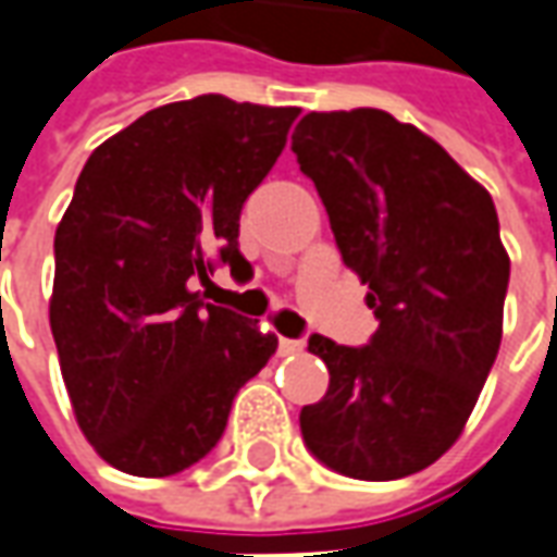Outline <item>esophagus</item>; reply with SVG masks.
Wrapping results in <instances>:
<instances>
[{
    "instance_id": "esophagus-1",
    "label": "esophagus",
    "mask_w": 557,
    "mask_h": 557,
    "mask_svg": "<svg viewBox=\"0 0 557 557\" xmlns=\"http://www.w3.org/2000/svg\"><path fill=\"white\" fill-rule=\"evenodd\" d=\"M301 350H305V342H298V338H280V354L283 357H295Z\"/></svg>"
}]
</instances>
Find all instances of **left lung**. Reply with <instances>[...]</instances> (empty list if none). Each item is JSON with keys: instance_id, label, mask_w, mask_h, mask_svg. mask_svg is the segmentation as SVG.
<instances>
[{"instance_id": "left-lung-1", "label": "left lung", "mask_w": 557, "mask_h": 557, "mask_svg": "<svg viewBox=\"0 0 557 557\" xmlns=\"http://www.w3.org/2000/svg\"><path fill=\"white\" fill-rule=\"evenodd\" d=\"M293 151L377 317L366 347L310 335L329 389L301 408V436L342 475L406 479L460 438L500 350L509 252L494 200L381 109L310 112Z\"/></svg>"}]
</instances>
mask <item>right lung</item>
<instances>
[{
  "instance_id": "1",
  "label": "right lung",
  "mask_w": 557,
  "mask_h": 557,
  "mask_svg": "<svg viewBox=\"0 0 557 557\" xmlns=\"http://www.w3.org/2000/svg\"><path fill=\"white\" fill-rule=\"evenodd\" d=\"M298 112L222 94L158 106L82 170L54 234L48 317L75 421L109 467L164 479L198 463L277 350L195 283H210L215 256L247 264L244 200Z\"/></svg>"
}]
</instances>
